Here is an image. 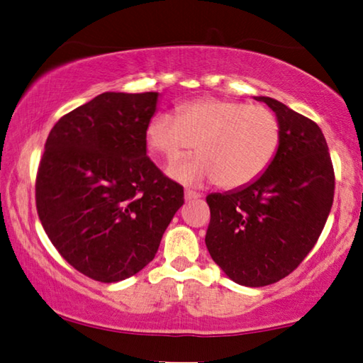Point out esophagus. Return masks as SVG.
Listing matches in <instances>:
<instances>
[{
	"mask_svg": "<svg viewBox=\"0 0 363 363\" xmlns=\"http://www.w3.org/2000/svg\"><path fill=\"white\" fill-rule=\"evenodd\" d=\"M202 198L201 193H196L193 189H185V199L186 201H194V199H199Z\"/></svg>",
	"mask_w": 363,
	"mask_h": 363,
	"instance_id": "1",
	"label": "esophagus"
}]
</instances>
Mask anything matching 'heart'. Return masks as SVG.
<instances>
[{"label": "heart", "mask_w": 363, "mask_h": 363, "mask_svg": "<svg viewBox=\"0 0 363 363\" xmlns=\"http://www.w3.org/2000/svg\"><path fill=\"white\" fill-rule=\"evenodd\" d=\"M146 142L167 161L198 145L199 155L170 165L177 180L199 185L220 182L239 188L269 167L281 145V123L269 108L228 99H198L177 114L157 113L146 127Z\"/></svg>", "instance_id": "b5f03b06"}]
</instances>
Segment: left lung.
Instances as JSON below:
<instances>
[{"label": "left lung", "instance_id": "8db88e82", "mask_svg": "<svg viewBox=\"0 0 363 363\" xmlns=\"http://www.w3.org/2000/svg\"><path fill=\"white\" fill-rule=\"evenodd\" d=\"M281 123V145L264 174L249 186L208 194L206 245L225 274L264 287L294 272L313 250L335 196L325 137L313 119L269 97Z\"/></svg>", "mask_w": 363, "mask_h": 363}]
</instances>
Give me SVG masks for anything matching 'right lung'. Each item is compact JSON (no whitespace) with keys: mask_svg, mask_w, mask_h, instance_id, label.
I'll return each instance as SVG.
<instances>
[{"mask_svg":"<svg viewBox=\"0 0 363 363\" xmlns=\"http://www.w3.org/2000/svg\"><path fill=\"white\" fill-rule=\"evenodd\" d=\"M157 92H104L57 121L36 174L48 238L81 274L111 284L155 258L185 202L183 186L146 156Z\"/></svg>","mask_w":363,"mask_h":363,"instance_id":"right-lung-1","label":"right lung"}]
</instances>
